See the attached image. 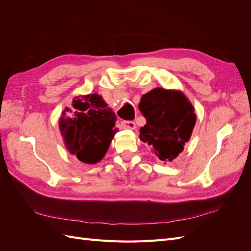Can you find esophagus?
Returning <instances> with one entry per match:
<instances>
[{
    "label": "esophagus",
    "mask_w": 251,
    "mask_h": 251,
    "mask_svg": "<svg viewBox=\"0 0 251 251\" xmlns=\"http://www.w3.org/2000/svg\"><path fill=\"white\" fill-rule=\"evenodd\" d=\"M123 125L126 128H131V130H135L136 125L134 121H123Z\"/></svg>",
    "instance_id": "esophagus-1"
}]
</instances>
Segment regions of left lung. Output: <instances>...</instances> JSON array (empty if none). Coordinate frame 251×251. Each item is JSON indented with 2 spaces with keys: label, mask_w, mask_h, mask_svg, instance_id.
Returning a JSON list of instances; mask_svg holds the SVG:
<instances>
[{
  "label": "left lung",
  "mask_w": 251,
  "mask_h": 251,
  "mask_svg": "<svg viewBox=\"0 0 251 251\" xmlns=\"http://www.w3.org/2000/svg\"><path fill=\"white\" fill-rule=\"evenodd\" d=\"M138 107L147 119L140 140L160 160L173 161L191 138L197 119L193 104L180 91L156 88L142 95Z\"/></svg>",
  "instance_id": "obj_1"
}]
</instances>
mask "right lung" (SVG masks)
<instances>
[{
  "label": "right lung",
  "mask_w": 251,
  "mask_h": 251,
  "mask_svg": "<svg viewBox=\"0 0 251 251\" xmlns=\"http://www.w3.org/2000/svg\"><path fill=\"white\" fill-rule=\"evenodd\" d=\"M72 115H67V111ZM115 113L98 94L74 98L72 109L59 118V131L69 153L79 161L94 164L100 161L118 128Z\"/></svg>",
  "instance_id": "1"
}]
</instances>
